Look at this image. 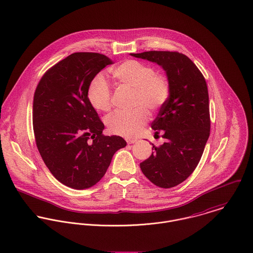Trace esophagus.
Instances as JSON below:
<instances>
[{
  "label": "esophagus",
  "mask_w": 253,
  "mask_h": 253,
  "mask_svg": "<svg viewBox=\"0 0 253 253\" xmlns=\"http://www.w3.org/2000/svg\"><path fill=\"white\" fill-rule=\"evenodd\" d=\"M126 142H127L128 144H133V143L136 142V139H129V138H126Z\"/></svg>",
  "instance_id": "1"
}]
</instances>
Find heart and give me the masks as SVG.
Listing matches in <instances>:
<instances>
[{"instance_id": "b5f03b06", "label": "heart", "mask_w": 253, "mask_h": 253, "mask_svg": "<svg viewBox=\"0 0 253 253\" xmlns=\"http://www.w3.org/2000/svg\"><path fill=\"white\" fill-rule=\"evenodd\" d=\"M114 78L121 84L134 89L133 104L139 106L133 111L118 110L106 118L111 132L126 136H136L149 120L144 108L156 111L166 104L169 96V84L166 77L156 75V70L137 60H126L112 71ZM87 99L90 105L106 112L112 106V90L102 75L96 76L87 88ZM143 106L145 107H143Z\"/></svg>"}]
</instances>
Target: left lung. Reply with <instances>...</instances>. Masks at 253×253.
<instances>
[{"label":"left lung","mask_w":253,"mask_h":253,"mask_svg":"<svg viewBox=\"0 0 253 253\" xmlns=\"http://www.w3.org/2000/svg\"><path fill=\"white\" fill-rule=\"evenodd\" d=\"M160 65L169 84V96L152 123L167 141L153 145L152 155L140 164L145 176L161 188L186 180L197 168L210 137L209 91L203 74L193 61L177 51L130 53Z\"/></svg>","instance_id":"obj_1"}]
</instances>
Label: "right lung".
<instances>
[{"label":"right lung","mask_w":253,"mask_h":253,"mask_svg":"<svg viewBox=\"0 0 253 253\" xmlns=\"http://www.w3.org/2000/svg\"><path fill=\"white\" fill-rule=\"evenodd\" d=\"M104 54L75 52L42 77L33 101L37 147L51 174L77 190L104 176L124 138L102 134L104 125L87 99L94 77L112 64Z\"/></svg>","instance_id":"add662e5"}]
</instances>
